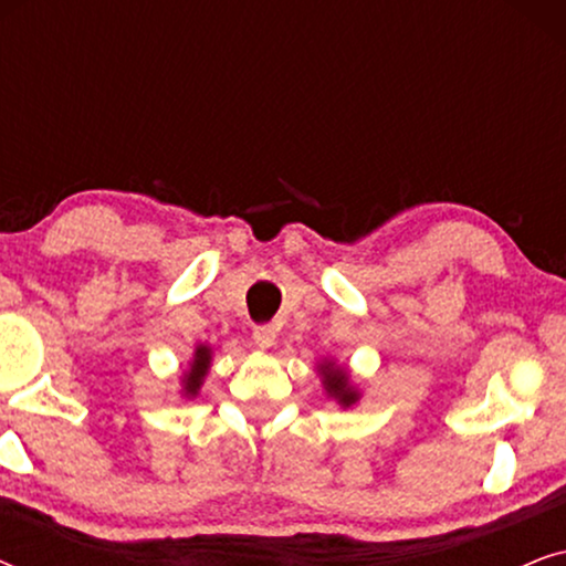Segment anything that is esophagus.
<instances>
[{"mask_svg":"<svg viewBox=\"0 0 566 566\" xmlns=\"http://www.w3.org/2000/svg\"><path fill=\"white\" fill-rule=\"evenodd\" d=\"M252 339H254V345L260 347V350H268V347L275 345V327H273V324H262V327H254Z\"/></svg>","mask_w":566,"mask_h":566,"instance_id":"esophagus-1","label":"esophagus"}]
</instances>
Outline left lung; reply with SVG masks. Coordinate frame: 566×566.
I'll use <instances>...</instances> for the list:
<instances>
[{"label":"left lung","mask_w":566,"mask_h":566,"mask_svg":"<svg viewBox=\"0 0 566 566\" xmlns=\"http://www.w3.org/2000/svg\"><path fill=\"white\" fill-rule=\"evenodd\" d=\"M319 374H322L324 391H327L332 399H337V405L353 407L355 401L360 399V394L350 384V376H347L345 368L335 366V363H332V360H324L322 366H319Z\"/></svg>","instance_id":"1"}]
</instances>
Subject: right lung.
Returning a JSON list of instances; mask_svg holds the SVG:
<instances>
[{"mask_svg": "<svg viewBox=\"0 0 566 566\" xmlns=\"http://www.w3.org/2000/svg\"><path fill=\"white\" fill-rule=\"evenodd\" d=\"M208 368H211V347L198 345L196 355H192V360H190V370L182 376L185 397H196L200 386H203V378L208 374Z\"/></svg>", "mask_w": 566, "mask_h": 566, "instance_id": "add662e5", "label": "right lung"}]
</instances>
